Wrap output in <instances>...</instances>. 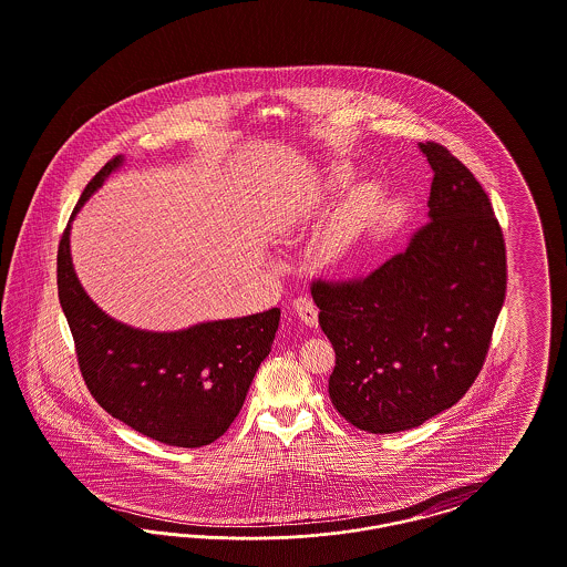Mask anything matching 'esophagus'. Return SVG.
<instances>
[{"label":"esophagus","mask_w":567,"mask_h":567,"mask_svg":"<svg viewBox=\"0 0 567 567\" xmlns=\"http://www.w3.org/2000/svg\"><path fill=\"white\" fill-rule=\"evenodd\" d=\"M293 310H296L301 323H306L308 327H317V323H319V310H317V306L310 297H296L293 299Z\"/></svg>","instance_id":"esophagus-1"}]
</instances>
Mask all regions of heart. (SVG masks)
Wrapping results in <instances>:
<instances>
[{"instance_id":"obj_1","label":"heart","mask_w":567,"mask_h":567,"mask_svg":"<svg viewBox=\"0 0 567 567\" xmlns=\"http://www.w3.org/2000/svg\"><path fill=\"white\" fill-rule=\"evenodd\" d=\"M351 183L349 169H336L329 181L324 183L323 189L317 193L315 204H321L323 199L340 195L344 187ZM378 204V189L370 183L352 187L342 202L338 204L336 213L331 216L321 240L315 244V261L324 268H333L347 259L351 252L352 243L359 236L363 223L368 216L374 213Z\"/></svg>"}]
</instances>
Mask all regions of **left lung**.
<instances>
[{"mask_svg":"<svg viewBox=\"0 0 567 567\" xmlns=\"http://www.w3.org/2000/svg\"><path fill=\"white\" fill-rule=\"evenodd\" d=\"M430 220L368 276L315 278L336 351L333 408L357 430L404 432L457 404L483 370L506 297V243L474 174L437 142Z\"/></svg>","mask_w":567,"mask_h":567,"instance_id":"8db88e82","label":"left lung"}]
</instances>
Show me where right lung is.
I'll return each mask as SVG.
<instances>
[{
	"instance_id": "add662e5",
	"label": "right lung",
	"mask_w": 567,
	"mask_h": 567,
	"mask_svg": "<svg viewBox=\"0 0 567 567\" xmlns=\"http://www.w3.org/2000/svg\"><path fill=\"white\" fill-rule=\"evenodd\" d=\"M121 162L110 159L91 178L72 216ZM56 289L82 380L95 402L135 432L181 449L206 446L229 430L280 323L278 308L172 333L118 323L76 278L70 223L56 250Z\"/></svg>"
}]
</instances>
